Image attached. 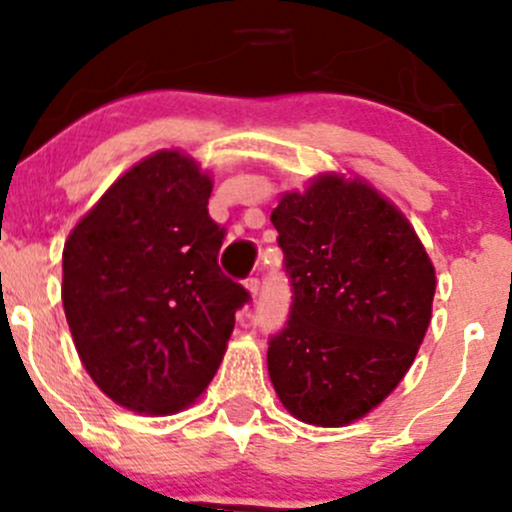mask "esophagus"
I'll return each mask as SVG.
<instances>
[{
  "instance_id": "34e87169",
  "label": "esophagus",
  "mask_w": 512,
  "mask_h": 512,
  "mask_svg": "<svg viewBox=\"0 0 512 512\" xmlns=\"http://www.w3.org/2000/svg\"><path fill=\"white\" fill-rule=\"evenodd\" d=\"M244 287H246V292L251 294V297H256L258 290H261V282H258V278H254V275H251V278L244 280Z\"/></svg>"
}]
</instances>
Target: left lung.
Returning a JSON list of instances; mask_svg holds the SVG:
<instances>
[{"label": "left lung", "instance_id": "left-lung-1", "mask_svg": "<svg viewBox=\"0 0 512 512\" xmlns=\"http://www.w3.org/2000/svg\"><path fill=\"white\" fill-rule=\"evenodd\" d=\"M292 311L268 374L287 412L314 426L364 419L417 357L436 268L405 213L357 174L321 172L270 213Z\"/></svg>", "mask_w": 512, "mask_h": 512}]
</instances>
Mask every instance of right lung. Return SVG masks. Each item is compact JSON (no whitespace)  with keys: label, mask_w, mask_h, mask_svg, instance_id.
I'll list each match as a JSON object with an SVG mask.
<instances>
[{"label":"right lung","mask_w":512,"mask_h":512,"mask_svg":"<svg viewBox=\"0 0 512 512\" xmlns=\"http://www.w3.org/2000/svg\"><path fill=\"white\" fill-rule=\"evenodd\" d=\"M210 191L213 177L189 153L155 150L114 179L64 242L62 304L78 359L131 412L194 405L249 299L218 266Z\"/></svg>","instance_id":"add662e5"}]
</instances>
